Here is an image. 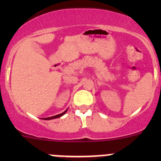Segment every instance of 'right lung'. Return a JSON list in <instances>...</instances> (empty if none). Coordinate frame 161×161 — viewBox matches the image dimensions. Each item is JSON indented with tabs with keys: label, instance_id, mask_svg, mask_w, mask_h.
Here are the masks:
<instances>
[{
	"label": "right lung",
	"instance_id": "add662e5",
	"mask_svg": "<svg viewBox=\"0 0 161 161\" xmlns=\"http://www.w3.org/2000/svg\"><path fill=\"white\" fill-rule=\"evenodd\" d=\"M66 111H67V110H66L65 111L63 112V113L60 114H58V115H55V116H52V117H49V118H43L44 120H50V119H53V118H60V117H61L62 115H64V114L66 113Z\"/></svg>",
	"mask_w": 161,
	"mask_h": 161
}]
</instances>
